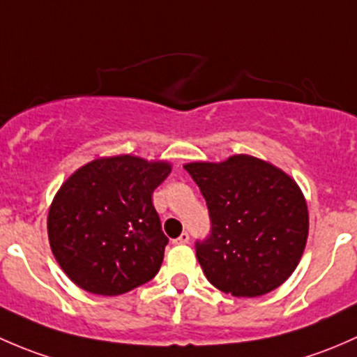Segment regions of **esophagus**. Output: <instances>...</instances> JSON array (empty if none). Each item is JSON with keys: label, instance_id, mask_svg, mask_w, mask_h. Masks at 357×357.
Masks as SVG:
<instances>
[{"label": "esophagus", "instance_id": "obj_1", "mask_svg": "<svg viewBox=\"0 0 357 357\" xmlns=\"http://www.w3.org/2000/svg\"><path fill=\"white\" fill-rule=\"evenodd\" d=\"M189 238H190V235H189V234H187V232H182V234L178 235L177 238H175L174 244H180V245H182V244H187V242H189Z\"/></svg>", "mask_w": 357, "mask_h": 357}]
</instances>
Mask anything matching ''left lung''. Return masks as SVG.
<instances>
[{
	"label": "left lung",
	"instance_id": "obj_1",
	"mask_svg": "<svg viewBox=\"0 0 357 357\" xmlns=\"http://www.w3.org/2000/svg\"><path fill=\"white\" fill-rule=\"evenodd\" d=\"M183 168L208 206L211 230L196 241L206 278L235 297H258L284 284L303 256L310 229L297 183L248 154Z\"/></svg>",
	"mask_w": 357,
	"mask_h": 357
}]
</instances>
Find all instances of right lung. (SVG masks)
I'll return each mask as SVG.
<instances>
[{"label":"right lung","instance_id":"right-lung-1","mask_svg":"<svg viewBox=\"0 0 357 357\" xmlns=\"http://www.w3.org/2000/svg\"><path fill=\"white\" fill-rule=\"evenodd\" d=\"M170 172L163 161L125 154L91 161L61 185L47 215V235L73 284L120 296L154 278L168 237L153 192Z\"/></svg>","mask_w":357,"mask_h":357}]
</instances>
